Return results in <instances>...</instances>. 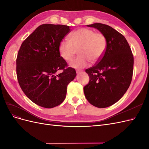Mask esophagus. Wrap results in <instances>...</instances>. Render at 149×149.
Instances as JSON below:
<instances>
[{"label": "esophagus", "instance_id": "34e87169", "mask_svg": "<svg viewBox=\"0 0 149 149\" xmlns=\"http://www.w3.org/2000/svg\"><path fill=\"white\" fill-rule=\"evenodd\" d=\"M83 71V70H76V73L77 74H79V73H82Z\"/></svg>", "mask_w": 149, "mask_h": 149}]
</instances>
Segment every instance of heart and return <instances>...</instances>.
I'll return each mask as SVG.
<instances>
[{"mask_svg":"<svg viewBox=\"0 0 149 149\" xmlns=\"http://www.w3.org/2000/svg\"><path fill=\"white\" fill-rule=\"evenodd\" d=\"M107 49V40L104 35L93 30L81 28L72 32L69 41L62 40L59 44V52L63 59L71 61L78 50L79 55L71 63V66L82 68L89 61L96 63L104 55Z\"/></svg>","mask_w":149,"mask_h":149,"instance_id":"1","label":"heart"}]
</instances>
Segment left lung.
<instances>
[{
	"label": "left lung",
	"mask_w": 149,
	"mask_h": 149,
	"mask_svg": "<svg viewBox=\"0 0 149 149\" xmlns=\"http://www.w3.org/2000/svg\"><path fill=\"white\" fill-rule=\"evenodd\" d=\"M97 29L107 40V49L102 59L86 70L89 83L84 87L88 102L99 108L118 102L131 83L134 56L124 36L111 26L100 23L87 25Z\"/></svg>",
	"instance_id": "left-lung-1"
}]
</instances>
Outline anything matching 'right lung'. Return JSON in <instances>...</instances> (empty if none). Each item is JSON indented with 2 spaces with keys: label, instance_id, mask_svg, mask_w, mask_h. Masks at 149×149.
<instances>
[{
  "label": "right lung",
  "instance_id": "1",
  "mask_svg": "<svg viewBox=\"0 0 149 149\" xmlns=\"http://www.w3.org/2000/svg\"><path fill=\"white\" fill-rule=\"evenodd\" d=\"M64 25L43 24L22 43L16 60L18 81L22 91L36 104L45 108L65 100L67 86L76 76L59 52V44L70 32ZM60 70L62 72L58 74Z\"/></svg>",
  "mask_w": 149,
  "mask_h": 149
}]
</instances>
